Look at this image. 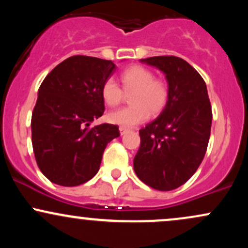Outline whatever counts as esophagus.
Here are the masks:
<instances>
[{"instance_id": "esophagus-1", "label": "esophagus", "mask_w": 248, "mask_h": 248, "mask_svg": "<svg viewBox=\"0 0 248 248\" xmlns=\"http://www.w3.org/2000/svg\"><path fill=\"white\" fill-rule=\"evenodd\" d=\"M119 130H120L121 135H124V134L129 132V129H128V128H126V127H120V128H119Z\"/></svg>"}]
</instances>
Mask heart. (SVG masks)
I'll list each match as a JSON object with an SVG mask.
<instances>
[{"label":"heart","mask_w":248,"mask_h":248,"mask_svg":"<svg viewBox=\"0 0 248 248\" xmlns=\"http://www.w3.org/2000/svg\"><path fill=\"white\" fill-rule=\"evenodd\" d=\"M120 81L124 92L134 91L130 96L132 106L110 112L107 115L110 124L133 127L148 120L150 113L157 115L164 109L169 98V90L166 82L155 78L152 70L134 65L121 73ZM122 90L114 79H107L101 87L102 100L107 106L116 107L124 100Z\"/></svg>","instance_id":"obj_1"}]
</instances>
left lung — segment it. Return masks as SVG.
<instances>
[{"label":"left lung","mask_w":248,"mask_h":248,"mask_svg":"<svg viewBox=\"0 0 248 248\" xmlns=\"http://www.w3.org/2000/svg\"><path fill=\"white\" fill-rule=\"evenodd\" d=\"M166 75L168 102L158 118L140 129L134 170L144 184L160 191L183 186L205 156L212 109L204 79L175 56L141 59Z\"/></svg>","instance_id":"obj_1"}]
</instances>
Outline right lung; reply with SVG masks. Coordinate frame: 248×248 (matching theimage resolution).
<instances>
[{
	"instance_id": "right-lung-1",
	"label": "right lung",
	"mask_w": 248,
	"mask_h": 248,
	"mask_svg": "<svg viewBox=\"0 0 248 248\" xmlns=\"http://www.w3.org/2000/svg\"><path fill=\"white\" fill-rule=\"evenodd\" d=\"M112 61L72 56L45 77L31 118V140L43 175L77 186L95 176L107 143L120 136L115 124L90 127L104 114V82L115 72Z\"/></svg>"
}]
</instances>
